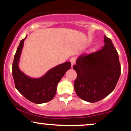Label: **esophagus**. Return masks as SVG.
Returning a JSON list of instances; mask_svg holds the SVG:
<instances>
[{
	"label": "esophagus",
	"instance_id": "esophagus-1",
	"mask_svg": "<svg viewBox=\"0 0 131 131\" xmlns=\"http://www.w3.org/2000/svg\"><path fill=\"white\" fill-rule=\"evenodd\" d=\"M75 61H76V58L75 57H73L70 59V62L71 63V68H73V65H74L75 63Z\"/></svg>",
	"mask_w": 131,
	"mask_h": 131
}]
</instances>
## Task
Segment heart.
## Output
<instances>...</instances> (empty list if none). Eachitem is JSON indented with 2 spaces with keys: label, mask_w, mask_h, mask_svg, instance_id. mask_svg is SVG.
<instances>
[{
  "label": "heart",
  "mask_w": 131,
  "mask_h": 131,
  "mask_svg": "<svg viewBox=\"0 0 131 131\" xmlns=\"http://www.w3.org/2000/svg\"><path fill=\"white\" fill-rule=\"evenodd\" d=\"M96 49H97V47H96V46H94V47H93L92 48V49H91V50H90V51H91V52H93V51L95 50H96Z\"/></svg>",
  "instance_id": "heart-1"
}]
</instances>
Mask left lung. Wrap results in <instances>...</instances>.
I'll use <instances>...</instances> for the list:
<instances>
[{
	"label": "left lung",
	"instance_id": "obj_1",
	"mask_svg": "<svg viewBox=\"0 0 131 131\" xmlns=\"http://www.w3.org/2000/svg\"><path fill=\"white\" fill-rule=\"evenodd\" d=\"M102 49L81 55L73 69L77 73L74 88L79 98L94 103L113 91L121 74L118 53L112 40L104 36Z\"/></svg>",
	"mask_w": 131,
	"mask_h": 131
}]
</instances>
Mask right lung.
<instances>
[{
  "label": "right lung",
  "mask_w": 131,
  "mask_h": 131,
  "mask_svg": "<svg viewBox=\"0 0 131 131\" xmlns=\"http://www.w3.org/2000/svg\"><path fill=\"white\" fill-rule=\"evenodd\" d=\"M26 38V36L20 41L12 64V74L15 88L29 101L37 104L46 103L55 97L58 83L66 72L70 69L71 63L67 61L57 65L40 78L29 77L19 68V58Z\"/></svg>",
  "instance_id": "right-lung-1"
}]
</instances>
